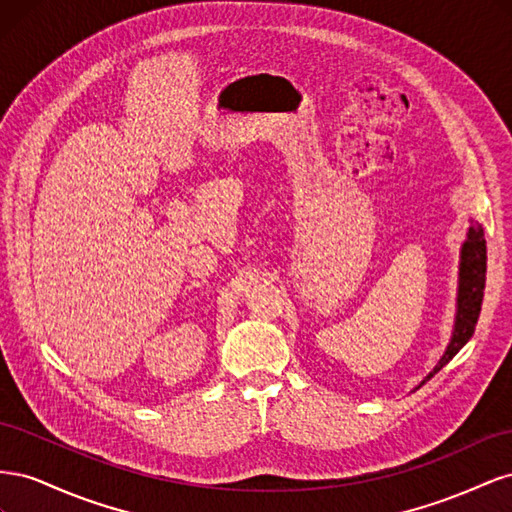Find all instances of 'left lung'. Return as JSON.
I'll use <instances>...</instances> for the list:
<instances>
[{"label": "left lung", "instance_id": "obj_1", "mask_svg": "<svg viewBox=\"0 0 512 512\" xmlns=\"http://www.w3.org/2000/svg\"><path fill=\"white\" fill-rule=\"evenodd\" d=\"M485 273H487V245H485V232L478 224L470 226L468 239L463 243L461 250V269H459V299H457V322L453 339L448 344L444 356L436 369L425 378L431 380L438 371L453 359V356L468 344L472 337L476 322L480 316V305H483V292H485Z\"/></svg>", "mask_w": 512, "mask_h": 512}]
</instances>
